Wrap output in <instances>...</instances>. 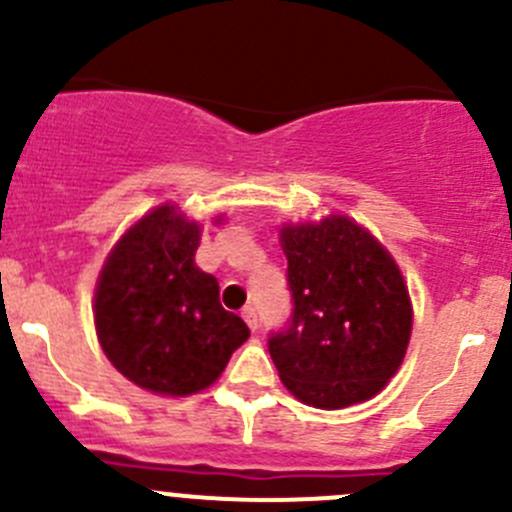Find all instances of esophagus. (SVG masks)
<instances>
[{
  "instance_id": "esophagus-1",
  "label": "esophagus",
  "mask_w": 512,
  "mask_h": 512,
  "mask_svg": "<svg viewBox=\"0 0 512 512\" xmlns=\"http://www.w3.org/2000/svg\"><path fill=\"white\" fill-rule=\"evenodd\" d=\"M242 319H245L247 327H250L252 332H257V312H255V307H245V309H242Z\"/></svg>"
}]
</instances>
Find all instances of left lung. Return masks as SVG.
<instances>
[{
	"instance_id": "1",
	"label": "left lung",
	"mask_w": 512,
	"mask_h": 512,
	"mask_svg": "<svg viewBox=\"0 0 512 512\" xmlns=\"http://www.w3.org/2000/svg\"><path fill=\"white\" fill-rule=\"evenodd\" d=\"M292 317L270 334L282 384L302 404L344 409L371 399L399 371L411 299L386 247L344 215L285 225Z\"/></svg>"
}]
</instances>
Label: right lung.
Segmentation results:
<instances>
[{"label": "right lung", "mask_w": 512, "mask_h": 512, "mask_svg": "<svg viewBox=\"0 0 512 512\" xmlns=\"http://www.w3.org/2000/svg\"><path fill=\"white\" fill-rule=\"evenodd\" d=\"M198 245L200 225L160 205L116 242L98 275L103 354L128 381L160 396L208 389L250 337L220 304L218 280L195 267Z\"/></svg>", "instance_id": "obj_1"}]
</instances>
